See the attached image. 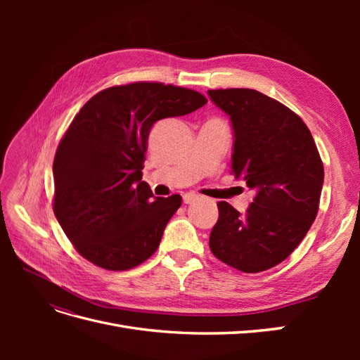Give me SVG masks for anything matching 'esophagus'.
<instances>
[{"mask_svg": "<svg viewBox=\"0 0 360 360\" xmlns=\"http://www.w3.org/2000/svg\"><path fill=\"white\" fill-rule=\"evenodd\" d=\"M198 198H200L198 195H195V193H184L183 195V202L184 204H192V202L197 201Z\"/></svg>", "mask_w": 360, "mask_h": 360, "instance_id": "esophagus-1", "label": "esophagus"}]
</instances>
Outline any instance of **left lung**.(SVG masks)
<instances>
[{"mask_svg":"<svg viewBox=\"0 0 360 360\" xmlns=\"http://www.w3.org/2000/svg\"><path fill=\"white\" fill-rule=\"evenodd\" d=\"M207 94L230 117L233 174L255 191L245 214L217 202L210 250L228 266L258 274L282 263L309 231L319 212L323 162L309 129L285 105L250 89Z\"/></svg>","mask_w":360,"mask_h":360,"instance_id":"left-lung-1","label":"left lung"}]
</instances>
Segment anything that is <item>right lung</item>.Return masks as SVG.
I'll use <instances>...</instances> for the list:
<instances>
[{"mask_svg": "<svg viewBox=\"0 0 360 360\" xmlns=\"http://www.w3.org/2000/svg\"><path fill=\"white\" fill-rule=\"evenodd\" d=\"M205 103L183 86L134 82L102 90L75 115L53 159V213L85 259L117 271L156 252L181 197H155L141 180L148 134Z\"/></svg>", "mask_w": 360, "mask_h": 360, "instance_id": "add662e5", "label": "right lung"}]
</instances>
